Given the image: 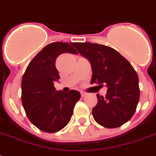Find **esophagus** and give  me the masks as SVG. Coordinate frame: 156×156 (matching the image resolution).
Wrapping results in <instances>:
<instances>
[{
	"label": "esophagus",
	"mask_w": 156,
	"mask_h": 156,
	"mask_svg": "<svg viewBox=\"0 0 156 156\" xmlns=\"http://www.w3.org/2000/svg\"><path fill=\"white\" fill-rule=\"evenodd\" d=\"M81 96H82V97H84V96H85L86 95H87V93H85V92H83V91H81Z\"/></svg>",
	"instance_id": "34e87169"
}]
</instances>
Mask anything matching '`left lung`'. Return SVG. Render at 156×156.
<instances>
[{"label": "left lung", "instance_id": "8db88e82", "mask_svg": "<svg viewBox=\"0 0 156 156\" xmlns=\"http://www.w3.org/2000/svg\"><path fill=\"white\" fill-rule=\"evenodd\" d=\"M77 51L90 61V83L108 90L105 96L97 94L92 109L95 121L106 128H116L129 121L137 108L140 90L138 74L131 64L117 51L105 45L73 43Z\"/></svg>", "mask_w": 156, "mask_h": 156}]
</instances>
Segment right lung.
Returning <instances> with one entry per match:
<instances>
[{
  "instance_id": "add662e5",
  "label": "right lung",
  "mask_w": 156,
  "mask_h": 156,
  "mask_svg": "<svg viewBox=\"0 0 156 156\" xmlns=\"http://www.w3.org/2000/svg\"><path fill=\"white\" fill-rule=\"evenodd\" d=\"M65 52L78 54L68 43L45 46L28 65L22 79V103L30 121L40 130L55 133L69 122L74 105L81 97L78 90H56L60 78L56 59Z\"/></svg>"
}]
</instances>
